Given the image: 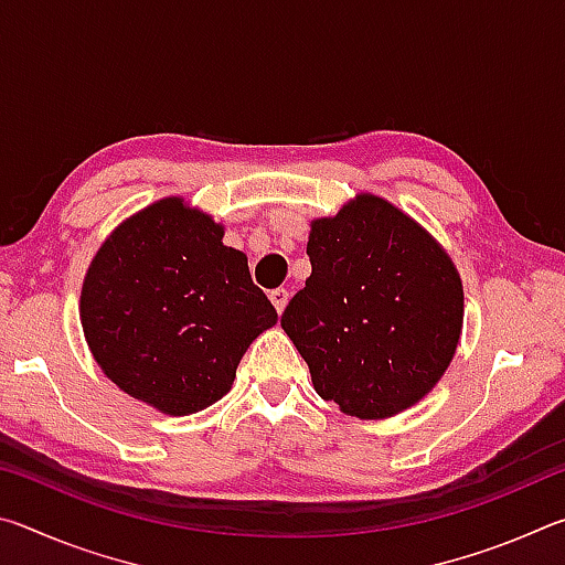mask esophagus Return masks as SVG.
I'll list each match as a JSON object with an SVG mask.
<instances>
[{
	"label": "esophagus",
	"mask_w": 565,
	"mask_h": 565,
	"mask_svg": "<svg viewBox=\"0 0 565 565\" xmlns=\"http://www.w3.org/2000/svg\"><path fill=\"white\" fill-rule=\"evenodd\" d=\"M269 299H271V303H274V309L281 313V311L286 309V303H289V291H286V289H274V291L269 294Z\"/></svg>",
	"instance_id": "obj_1"
}]
</instances>
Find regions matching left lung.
I'll return each mask as SVG.
<instances>
[{
	"mask_svg": "<svg viewBox=\"0 0 565 565\" xmlns=\"http://www.w3.org/2000/svg\"><path fill=\"white\" fill-rule=\"evenodd\" d=\"M311 276L281 313L323 401L388 418L418 404L451 363L463 286L441 244L386 199L359 194L311 222Z\"/></svg>",
	"mask_w": 565,
	"mask_h": 565,
	"instance_id": "left-lung-1",
	"label": "left lung"
}]
</instances>
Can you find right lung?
Instances as JSON below:
<instances>
[{"mask_svg": "<svg viewBox=\"0 0 565 565\" xmlns=\"http://www.w3.org/2000/svg\"><path fill=\"white\" fill-rule=\"evenodd\" d=\"M224 226L184 199L154 202L114 228L84 276V339L124 394L161 414L216 404L276 309Z\"/></svg>", "mask_w": 565, "mask_h": 565, "instance_id": "add662e5", "label": "right lung"}]
</instances>
